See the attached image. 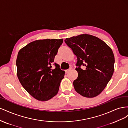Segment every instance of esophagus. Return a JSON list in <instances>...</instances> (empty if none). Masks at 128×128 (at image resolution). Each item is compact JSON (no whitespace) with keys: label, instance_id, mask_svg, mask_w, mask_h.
I'll return each instance as SVG.
<instances>
[{"label":"esophagus","instance_id":"esophagus-1","mask_svg":"<svg viewBox=\"0 0 128 128\" xmlns=\"http://www.w3.org/2000/svg\"><path fill=\"white\" fill-rule=\"evenodd\" d=\"M71 68H70L69 69H67V70H65V72H66V73H67V72H70V70H71Z\"/></svg>","mask_w":128,"mask_h":128}]
</instances>
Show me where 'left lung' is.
<instances>
[{
    "mask_svg": "<svg viewBox=\"0 0 128 128\" xmlns=\"http://www.w3.org/2000/svg\"><path fill=\"white\" fill-rule=\"evenodd\" d=\"M64 42L77 59L78 77L73 82L75 91L85 97L97 96L113 74L115 58L111 48L98 37L88 34L66 38ZM81 65L86 69L81 68Z\"/></svg>",
    "mask_w": 128,
    "mask_h": 128,
    "instance_id": "left-lung-1",
    "label": "left lung"
}]
</instances>
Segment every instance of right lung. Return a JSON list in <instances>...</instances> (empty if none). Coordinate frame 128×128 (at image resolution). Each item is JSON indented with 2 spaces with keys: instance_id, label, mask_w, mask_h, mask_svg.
<instances>
[{
  "instance_id": "1",
  "label": "right lung",
  "mask_w": 128,
  "mask_h": 128,
  "mask_svg": "<svg viewBox=\"0 0 128 128\" xmlns=\"http://www.w3.org/2000/svg\"><path fill=\"white\" fill-rule=\"evenodd\" d=\"M63 39L37 40L19 51L17 75L22 86L34 98L47 101L58 92L64 71L54 62ZM56 67L52 70V64Z\"/></svg>"
}]
</instances>
